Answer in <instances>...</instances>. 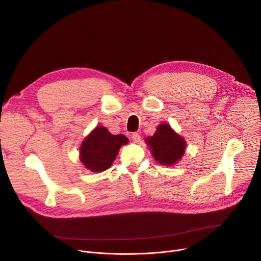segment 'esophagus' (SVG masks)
Returning a JSON list of instances; mask_svg holds the SVG:
<instances>
[{"label":"esophagus","mask_w":261,"mask_h":261,"mask_svg":"<svg viewBox=\"0 0 261 261\" xmlns=\"http://www.w3.org/2000/svg\"><path fill=\"white\" fill-rule=\"evenodd\" d=\"M131 138H132V140H133L134 142H139V141H140V135H139L138 133H136V132L132 133Z\"/></svg>","instance_id":"34e87169"}]
</instances>
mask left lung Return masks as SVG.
Masks as SVG:
<instances>
[{
	"label": "left lung",
	"mask_w": 261,
	"mask_h": 261,
	"mask_svg": "<svg viewBox=\"0 0 261 261\" xmlns=\"http://www.w3.org/2000/svg\"><path fill=\"white\" fill-rule=\"evenodd\" d=\"M154 158L162 165H173L184 156L186 141L168 124L157 127L153 136L145 139Z\"/></svg>",
	"instance_id": "8db88e82"
}]
</instances>
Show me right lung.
Segmentation results:
<instances>
[{
	"label": "right lung",
	"mask_w": 261,
	"mask_h": 261,
	"mask_svg": "<svg viewBox=\"0 0 261 261\" xmlns=\"http://www.w3.org/2000/svg\"><path fill=\"white\" fill-rule=\"evenodd\" d=\"M127 143L125 135H113L103 126L96 127L81 145V161L91 171H104L113 164L121 146Z\"/></svg>",
	"instance_id": "1"
}]
</instances>
